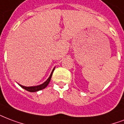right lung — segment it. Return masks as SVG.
<instances>
[{"label":"right lung","instance_id":"obj_1","mask_svg":"<svg viewBox=\"0 0 124 124\" xmlns=\"http://www.w3.org/2000/svg\"><path fill=\"white\" fill-rule=\"evenodd\" d=\"M54 70V68L53 69V70L52 71L49 77L48 78L47 81H45V83H43V84H41V85H39V86H29V87H27V86H23V85H21V87H22L23 88H24L28 92H37V91H39V90H41L42 89H44L45 87H47V86L49 85V83L50 81H51V79L52 77V75H53V71Z\"/></svg>","mask_w":124,"mask_h":124}]
</instances>
